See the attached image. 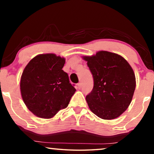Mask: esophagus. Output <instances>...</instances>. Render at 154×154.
Wrapping results in <instances>:
<instances>
[{
    "instance_id": "esophagus-1",
    "label": "esophagus",
    "mask_w": 154,
    "mask_h": 154,
    "mask_svg": "<svg viewBox=\"0 0 154 154\" xmlns=\"http://www.w3.org/2000/svg\"><path fill=\"white\" fill-rule=\"evenodd\" d=\"M77 87H78V88H79V89H81V88H82V83H81V82H79L77 84Z\"/></svg>"
}]
</instances>
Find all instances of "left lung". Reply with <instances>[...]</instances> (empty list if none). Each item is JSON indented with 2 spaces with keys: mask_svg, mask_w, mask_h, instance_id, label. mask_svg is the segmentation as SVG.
<instances>
[{
  "mask_svg": "<svg viewBox=\"0 0 154 154\" xmlns=\"http://www.w3.org/2000/svg\"><path fill=\"white\" fill-rule=\"evenodd\" d=\"M83 58L94 78L93 89L86 96L91 111L103 119L118 118L128 107L136 87L132 67L122 56L106 51Z\"/></svg>",
  "mask_w": 154,
  "mask_h": 154,
  "instance_id": "left-lung-1",
  "label": "left lung"
}]
</instances>
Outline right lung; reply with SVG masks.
<instances>
[{
	"instance_id": "add662e5",
	"label": "right lung",
	"mask_w": 154,
	"mask_h": 154,
	"mask_svg": "<svg viewBox=\"0 0 154 154\" xmlns=\"http://www.w3.org/2000/svg\"><path fill=\"white\" fill-rule=\"evenodd\" d=\"M65 58L39 54L28 62L20 80L22 97L28 109L41 118H53L67 107L75 88L62 68Z\"/></svg>"
}]
</instances>
